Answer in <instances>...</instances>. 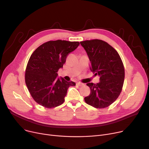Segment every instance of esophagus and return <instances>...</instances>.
I'll list each match as a JSON object with an SVG mask.
<instances>
[{"label":"esophagus","instance_id":"34e87169","mask_svg":"<svg viewBox=\"0 0 149 149\" xmlns=\"http://www.w3.org/2000/svg\"><path fill=\"white\" fill-rule=\"evenodd\" d=\"M77 85L79 86H81L83 85V84L82 83H80V82H77Z\"/></svg>","mask_w":149,"mask_h":149}]
</instances>
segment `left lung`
<instances>
[{"instance_id": "8db88e82", "label": "left lung", "mask_w": 149, "mask_h": 149, "mask_svg": "<svg viewBox=\"0 0 149 149\" xmlns=\"http://www.w3.org/2000/svg\"><path fill=\"white\" fill-rule=\"evenodd\" d=\"M91 63V71L100 77V82L89 83L91 93L84 98L88 104L101 109L110 106L120 95L124 80V69L117 51L101 40L80 42Z\"/></svg>"}]
</instances>
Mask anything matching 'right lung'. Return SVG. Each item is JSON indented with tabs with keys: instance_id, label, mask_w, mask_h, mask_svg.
<instances>
[{
	"instance_id": "right-lung-1",
	"label": "right lung",
	"mask_w": 149,
	"mask_h": 149,
	"mask_svg": "<svg viewBox=\"0 0 149 149\" xmlns=\"http://www.w3.org/2000/svg\"><path fill=\"white\" fill-rule=\"evenodd\" d=\"M80 43L57 40L46 42L34 51L28 61L25 83L31 96L38 104L53 108L63 103L69 87L75 83L57 77L68 55Z\"/></svg>"
}]
</instances>
